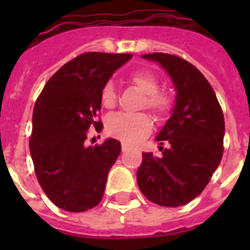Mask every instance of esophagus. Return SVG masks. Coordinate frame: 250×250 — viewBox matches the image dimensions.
Here are the masks:
<instances>
[{
    "instance_id": "34e87169",
    "label": "esophagus",
    "mask_w": 250,
    "mask_h": 250,
    "mask_svg": "<svg viewBox=\"0 0 250 250\" xmlns=\"http://www.w3.org/2000/svg\"><path fill=\"white\" fill-rule=\"evenodd\" d=\"M128 150V145L122 144V152H127Z\"/></svg>"
}]
</instances>
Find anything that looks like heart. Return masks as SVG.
<instances>
[{
    "label": "heart",
    "instance_id": "obj_1",
    "mask_svg": "<svg viewBox=\"0 0 250 250\" xmlns=\"http://www.w3.org/2000/svg\"><path fill=\"white\" fill-rule=\"evenodd\" d=\"M129 82L145 94L143 107L152 110L157 117H162L170 107V100L166 94L160 93V80L153 72L135 71L129 75ZM101 104L106 109H111L117 104V90L111 82L106 83L101 89ZM152 119L146 114H117L109 118L106 129L113 137L127 144H136L150 133Z\"/></svg>",
    "mask_w": 250,
    "mask_h": 250
}]
</instances>
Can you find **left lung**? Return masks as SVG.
I'll use <instances>...</instances> for the list:
<instances>
[{
	"instance_id": "left-lung-1",
	"label": "left lung",
	"mask_w": 250,
	"mask_h": 250,
	"mask_svg": "<svg viewBox=\"0 0 250 250\" xmlns=\"http://www.w3.org/2000/svg\"><path fill=\"white\" fill-rule=\"evenodd\" d=\"M165 68L176 90L174 109L156 140L162 156L143 153L137 186L149 201L167 208L186 205L205 189L223 154L225 118L205 76L180 57L141 56Z\"/></svg>"
}]
</instances>
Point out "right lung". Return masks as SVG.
<instances>
[{
	"label": "right lung",
	"mask_w": 250,
	"mask_h": 250,
	"mask_svg": "<svg viewBox=\"0 0 250 250\" xmlns=\"http://www.w3.org/2000/svg\"><path fill=\"white\" fill-rule=\"evenodd\" d=\"M131 54L89 52L63 64L35 104L29 150L35 172L49 200L71 213L100 204L121 143L106 139L86 145V131L101 125V89Z\"/></svg>",
	"instance_id": "1"
}]
</instances>
